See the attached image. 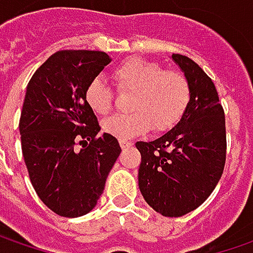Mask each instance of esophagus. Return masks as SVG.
<instances>
[{"label": "esophagus", "mask_w": 253, "mask_h": 253, "mask_svg": "<svg viewBox=\"0 0 253 253\" xmlns=\"http://www.w3.org/2000/svg\"><path fill=\"white\" fill-rule=\"evenodd\" d=\"M120 145H121L122 149H126V148H129L132 145L131 141H120Z\"/></svg>", "instance_id": "34e87169"}]
</instances>
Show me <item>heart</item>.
<instances>
[{
	"mask_svg": "<svg viewBox=\"0 0 253 253\" xmlns=\"http://www.w3.org/2000/svg\"><path fill=\"white\" fill-rule=\"evenodd\" d=\"M112 77L121 91H135L131 108L135 112L107 118L102 129L126 141L155 132L170 131L183 118L191 97L189 79L179 70H165L162 64L142 57H129L114 67ZM84 100L95 114L111 111L114 91L101 77H94L84 90Z\"/></svg>",
	"mask_w": 253,
	"mask_h": 253,
	"instance_id": "b5f03b06",
	"label": "heart"
}]
</instances>
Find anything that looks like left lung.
<instances>
[{
  "instance_id": "8db88e82",
  "label": "left lung",
  "mask_w": 253,
  "mask_h": 253,
  "mask_svg": "<svg viewBox=\"0 0 253 253\" xmlns=\"http://www.w3.org/2000/svg\"><path fill=\"white\" fill-rule=\"evenodd\" d=\"M171 59L189 79V107L169 132L135 145L142 156L138 183L145 201L165 217H181L215 189L225 165L227 135L212 80L187 56Z\"/></svg>"
}]
</instances>
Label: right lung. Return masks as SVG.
Masks as SVG:
<instances>
[{"instance_id":"obj_1","label":"right lung","mask_w":253,"mask_h":253,"mask_svg":"<svg viewBox=\"0 0 253 253\" xmlns=\"http://www.w3.org/2000/svg\"><path fill=\"white\" fill-rule=\"evenodd\" d=\"M111 62L105 52L60 50L32 76L19 120L25 165L36 194L57 215L90 212L118 159V141L98 132L84 100L88 82Z\"/></svg>"}]
</instances>
